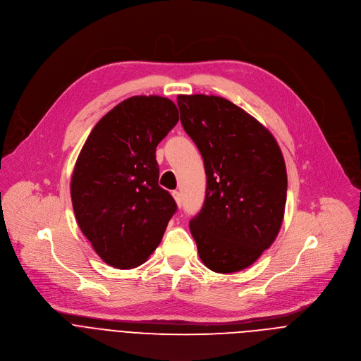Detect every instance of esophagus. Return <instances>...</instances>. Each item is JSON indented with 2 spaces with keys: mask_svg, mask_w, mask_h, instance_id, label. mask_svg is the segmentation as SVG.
Masks as SVG:
<instances>
[{
  "mask_svg": "<svg viewBox=\"0 0 361 361\" xmlns=\"http://www.w3.org/2000/svg\"><path fill=\"white\" fill-rule=\"evenodd\" d=\"M171 195H173V198L176 200L177 205H178V207H181V195H180V192H178V191H173V192H171Z\"/></svg>",
  "mask_w": 361,
  "mask_h": 361,
  "instance_id": "34e87169",
  "label": "esophagus"
}]
</instances>
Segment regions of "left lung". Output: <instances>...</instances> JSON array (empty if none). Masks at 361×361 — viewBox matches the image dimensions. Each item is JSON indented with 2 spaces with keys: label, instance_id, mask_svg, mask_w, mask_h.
<instances>
[{
  "label": "left lung",
  "instance_id": "1",
  "mask_svg": "<svg viewBox=\"0 0 361 361\" xmlns=\"http://www.w3.org/2000/svg\"><path fill=\"white\" fill-rule=\"evenodd\" d=\"M180 119L205 166L207 191L190 231L215 273L252 266L276 240L287 201V170L274 136L216 95H178Z\"/></svg>",
  "mask_w": 361,
  "mask_h": 361
}]
</instances>
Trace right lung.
Listing matches in <instances>:
<instances>
[{
	"mask_svg": "<svg viewBox=\"0 0 361 361\" xmlns=\"http://www.w3.org/2000/svg\"><path fill=\"white\" fill-rule=\"evenodd\" d=\"M177 122L171 99L130 97L98 121L77 157L70 181L77 224L115 269L143 264L177 211L159 185L156 161L157 145Z\"/></svg>",
	"mask_w": 361,
	"mask_h": 361,
	"instance_id": "right-lung-1",
	"label": "right lung"
}]
</instances>
